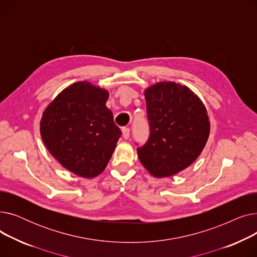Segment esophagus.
Returning <instances> with one entry per match:
<instances>
[{
  "instance_id": "1",
  "label": "esophagus",
  "mask_w": 257,
  "mask_h": 257,
  "mask_svg": "<svg viewBox=\"0 0 257 257\" xmlns=\"http://www.w3.org/2000/svg\"><path fill=\"white\" fill-rule=\"evenodd\" d=\"M121 136L125 140H128L130 137V129L129 128H123L121 129Z\"/></svg>"
}]
</instances>
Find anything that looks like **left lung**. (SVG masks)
I'll return each mask as SVG.
<instances>
[{
  "label": "left lung",
  "instance_id": "left-lung-1",
  "mask_svg": "<svg viewBox=\"0 0 257 257\" xmlns=\"http://www.w3.org/2000/svg\"><path fill=\"white\" fill-rule=\"evenodd\" d=\"M150 136L138 148L142 165L154 177H170L191 166L204 149L207 110L190 88L159 82L145 90Z\"/></svg>",
  "mask_w": 257,
  "mask_h": 257
}]
</instances>
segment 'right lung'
<instances>
[{
    "mask_svg": "<svg viewBox=\"0 0 257 257\" xmlns=\"http://www.w3.org/2000/svg\"><path fill=\"white\" fill-rule=\"evenodd\" d=\"M108 97L106 89L79 81L64 88L40 119V136L49 152L80 177L101 174L121 136L106 107Z\"/></svg>",
    "mask_w": 257,
    "mask_h": 257,
    "instance_id": "right-lung-1",
    "label": "right lung"
}]
</instances>
